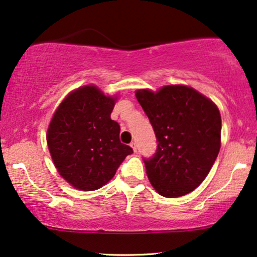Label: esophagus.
Returning <instances> with one entry per match:
<instances>
[{
	"mask_svg": "<svg viewBox=\"0 0 257 257\" xmlns=\"http://www.w3.org/2000/svg\"><path fill=\"white\" fill-rule=\"evenodd\" d=\"M131 147L133 148V151H134V152H138V147H136V142H134V141L131 142Z\"/></svg>",
	"mask_w": 257,
	"mask_h": 257,
	"instance_id": "obj_1",
	"label": "esophagus"
}]
</instances>
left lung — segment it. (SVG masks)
<instances>
[{"instance_id":"obj_1","label":"left lung","mask_w":257,"mask_h":257,"mask_svg":"<svg viewBox=\"0 0 257 257\" xmlns=\"http://www.w3.org/2000/svg\"><path fill=\"white\" fill-rule=\"evenodd\" d=\"M136 98L148 116L157 153L144 159L152 186L167 198L192 192L203 183L220 148L222 118L212 100L185 85L142 89Z\"/></svg>"}]
</instances>
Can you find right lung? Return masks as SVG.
Here are the masks:
<instances>
[{"mask_svg":"<svg viewBox=\"0 0 257 257\" xmlns=\"http://www.w3.org/2000/svg\"><path fill=\"white\" fill-rule=\"evenodd\" d=\"M116 97L95 85L67 95L51 119L47 145L57 171L82 191H95L112 179L133 149L119 141V124L110 117Z\"/></svg>","mask_w":257,"mask_h":257,"instance_id":"1","label":"right lung"}]
</instances>
